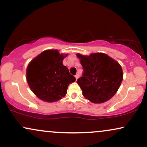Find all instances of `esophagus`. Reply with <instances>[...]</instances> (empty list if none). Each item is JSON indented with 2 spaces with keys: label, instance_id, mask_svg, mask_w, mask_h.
<instances>
[{
  "label": "esophagus",
  "instance_id": "1",
  "mask_svg": "<svg viewBox=\"0 0 147 147\" xmlns=\"http://www.w3.org/2000/svg\"><path fill=\"white\" fill-rule=\"evenodd\" d=\"M79 75H78V74H77V75H75V78H76V79H79Z\"/></svg>",
  "mask_w": 147,
  "mask_h": 147
}]
</instances>
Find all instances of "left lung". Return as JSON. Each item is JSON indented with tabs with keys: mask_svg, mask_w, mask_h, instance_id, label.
<instances>
[{
	"mask_svg": "<svg viewBox=\"0 0 147 147\" xmlns=\"http://www.w3.org/2000/svg\"><path fill=\"white\" fill-rule=\"evenodd\" d=\"M77 56L83 67V75L77 83L84 97L96 104L113 97L122 82V69L119 63L104 53Z\"/></svg>",
	"mask_w": 147,
	"mask_h": 147,
	"instance_id": "1",
	"label": "left lung"
}]
</instances>
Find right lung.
Here are the masks:
<instances>
[{"label": "right lung", "mask_w": 147, "mask_h": 147, "mask_svg": "<svg viewBox=\"0 0 147 147\" xmlns=\"http://www.w3.org/2000/svg\"><path fill=\"white\" fill-rule=\"evenodd\" d=\"M67 55L58 50L41 52L27 68V82L32 91L41 100L54 102L66 95L69 84L75 81L62 62Z\"/></svg>", "instance_id": "1"}]
</instances>
